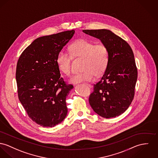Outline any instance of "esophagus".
<instances>
[{
    "label": "esophagus",
    "mask_w": 158,
    "mask_h": 158,
    "mask_svg": "<svg viewBox=\"0 0 158 158\" xmlns=\"http://www.w3.org/2000/svg\"><path fill=\"white\" fill-rule=\"evenodd\" d=\"M87 85H88V86L89 87H91V85H90V84H87Z\"/></svg>",
    "instance_id": "esophagus-1"
}]
</instances>
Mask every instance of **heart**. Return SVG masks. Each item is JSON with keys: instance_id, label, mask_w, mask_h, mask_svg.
Listing matches in <instances>:
<instances>
[{"instance_id": "obj_1", "label": "heart", "mask_w": 158, "mask_h": 158, "mask_svg": "<svg viewBox=\"0 0 158 158\" xmlns=\"http://www.w3.org/2000/svg\"><path fill=\"white\" fill-rule=\"evenodd\" d=\"M70 52L64 50H60L56 58V63L62 73L70 75L72 58L84 60L82 67L84 72L73 75L70 79L73 84L93 81L95 75L100 76L107 68L109 51L103 44H95L86 40H80L71 45Z\"/></svg>"}]
</instances>
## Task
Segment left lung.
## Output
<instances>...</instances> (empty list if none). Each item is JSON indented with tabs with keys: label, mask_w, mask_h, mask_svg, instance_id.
<instances>
[{
	"label": "left lung",
	"mask_w": 158,
	"mask_h": 158,
	"mask_svg": "<svg viewBox=\"0 0 158 158\" xmlns=\"http://www.w3.org/2000/svg\"><path fill=\"white\" fill-rule=\"evenodd\" d=\"M101 40L109 51V62L100 81L93 85L89 97L91 108L100 116H119L131 104L135 95L138 70L129 44L108 29L83 30Z\"/></svg>",
	"instance_id": "left-lung-1"
}]
</instances>
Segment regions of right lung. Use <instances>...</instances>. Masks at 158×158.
I'll return each instance as SVG.
<instances>
[{
  "mask_svg": "<svg viewBox=\"0 0 158 158\" xmlns=\"http://www.w3.org/2000/svg\"><path fill=\"white\" fill-rule=\"evenodd\" d=\"M74 32L66 31L36 38L17 62L15 77L19 100L29 117L43 127H54L67 115L65 100L73 86L61 77L56 58Z\"/></svg>",
  "mask_w": 158,
  "mask_h": 158,
  "instance_id": "add662e5",
  "label": "right lung"
}]
</instances>
